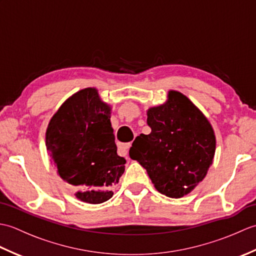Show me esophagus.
I'll return each instance as SVG.
<instances>
[{
    "mask_svg": "<svg viewBox=\"0 0 256 256\" xmlns=\"http://www.w3.org/2000/svg\"><path fill=\"white\" fill-rule=\"evenodd\" d=\"M130 148H131V143L120 144V145H118V154L121 155V156H125V155L128 154V150Z\"/></svg>",
    "mask_w": 256,
    "mask_h": 256,
    "instance_id": "34e87169",
    "label": "esophagus"
}]
</instances>
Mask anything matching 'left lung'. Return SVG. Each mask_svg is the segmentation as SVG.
<instances>
[{
  "instance_id": "left-lung-1",
  "label": "left lung",
  "mask_w": 256,
  "mask_h": 256,
  "mask_svg": "<svg viewBox=\"0 0 256 256\" xmlns=\"http://www.w3.org/2000/svg\"><path fill=\"white\" fill-rule=\"evenodd\" d=\"M148 124L152 132L135 138L130 157L145 168L160 194L180 198L208 172L216 150L214 130L197 106L177 91H170L165 104L150 108Z\"/></svg>"
}]
</instances>
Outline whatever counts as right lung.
<instances>
[{"label": "right lung", "mask_w": 256, "mask_h": 256, "mask_svg": "<svg viewBox=\"0 0 256 256\" xmlns=\"http://www.w3.org/2000/svg\"><path fill=\"white\" fill-rule=\"evenodd\" d=\"M110 111L96 89L86 88L69 98L47 128L46 146L57 172L88 204L112 197L126 162L116 153Z\"/></svg>", "instance_id": "obj_1"}]
</instances>
